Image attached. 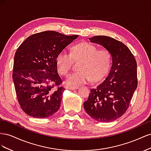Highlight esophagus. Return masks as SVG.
Segmentation results:
<instances>
[{
    "mask_svg": "<svg viewBox=\"0 0 151 151\" xmlns=\"http://www.w3.org/2000/svg\"><path fill=\"white\" fill-rule=\"evenodd\" d=\"M65 88L67 89H70V90H76L77 89H78L77 87H73L71 86H66Z\"/></svg>",
    "mask_w": 151,
    "mask_h": 151,
    "instance_id": "esophagus-1",
    "label": "esophagus"
}]
</instances>
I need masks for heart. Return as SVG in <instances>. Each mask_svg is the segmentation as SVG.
I'll list each match as a JSON object with an SVG mask.
<instances>
[{
	"mask_svg": "<svg viewBox=\"0 0 151 151\" xmlns=\"http://www.w3.org/2000/svg\"><path fill=\"white\" fill-rule=\"evenodd\" d=\"M79 61V71L72 73L66 80L67 84L74 86L98 81L106 75L111 65V55L106 50L100 49L89 43L77 44L70 49V53L62 50L57 56V69L60 74L67 76L70 71L73 62Z\"/></svg>",
	"mask_w": 151,
	"mask_h": 151,
	"instance_id": "heart-1",
	"label": "heart"
}]
</instances>
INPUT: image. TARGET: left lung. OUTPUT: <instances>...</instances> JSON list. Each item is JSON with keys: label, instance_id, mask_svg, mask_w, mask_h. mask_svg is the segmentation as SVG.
Here are the masks:
<instances>
[{"label": "left lung", "instance_id": "1", "mask_svg": "<svg viewBox=\"0 0 151 151\" xmlns=\"http://www.w3.org/2000/svg\"><path fill=\"white\" fill-rule=\"evenodd\" d=\"M89 39L108 50L112 63L105 80L91 89L84 107L96 121L111 122L122 116L129 106L137 87V62L129 48L119 41L106 36Z\"/></svg>", "mask_w": 151, "mask_h": 151}]
</instances>
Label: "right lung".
Returning a JSON list of instances; mask_svg holds the SVG:
<instances>
[{
  "label": "right lung",
  "instance_id": "add662e5",
  "mask_svg": "<svg viewBox=\"0 0 151 151\" xmlns=\"http://www.w3.org/2000/svg\"><path fill=\"white\" fill-rule=\"evenodd\" d=\"M77 37L43 31L29 36L17 48L12 79L18 102L28 115L45 118L60 108L65 89L60 86L56 58Z\"/></svg>",
  "mask_w": 151,
  "mask_h": 151
}]
</instances>
